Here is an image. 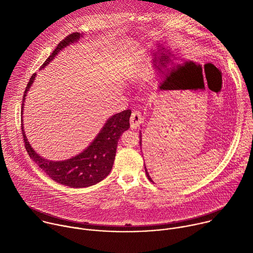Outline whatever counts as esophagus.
<instances>
[{"mask_svg": "<svg viewBox=\"0 0 253 253\" xmlns=\"http://www.w3.org/2000/svg\"><path fill=\"white\" fill-rule=\"evenodd\" d=\"M143 122V118L141 116V113L139 111H134L131 114L130 117V126L133 129H136L137 127H139V125Z\"/></svg>", "mask_w": 253, "mask_h": 253, "instance_id": "esophagus-1", "label": "esophagus"}]
</instances>
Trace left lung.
Wrapping results in <instances>:
<instances>
[{
	"label": "left lung",
	"instance_id": "8db88e82",
	"mask_svg": "<svg viewBox=\"0 0 253 253\" xmlns=\"http://www.w3.org/2000/svg\"><path fill=\"white\" fill-rule=\"evenodd\" d=\"M139 139H140V142H139V143H140V145H141V144H142V142H141V141H142V135H141V133H140V136H139ZM145 172H146V175H147V177H148V179H149V180H150V181H151V182H153V181H152V179H151V177H150V176H149V173H148V171H147V169H146V166H145Z\"/></svg>",
	"mask_w": 253,
	"mask_h": 253
}]
</instances>
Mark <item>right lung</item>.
I'll return each mask as SVG.
<instances>
[{"instance_id":"right-lung-1","label":"right lung","mask_w":253,"mask_h":253,"mask_svg":"<svg viewBox=\"0 0 253 253\" xmlns=\"http://www.w3.org/2000/svg\"><path fill=\"white\" fill-rule=\"evenodd\" d=\"M82 34L79 33H72L67 36L57 45L53 53L41 66V69L47 66L65 47L78 42ZM35 77L36 74H33L26 87L22 103V115L27 92L34 83ZM130 110H124L111 116L107 120L94 141L83 152L64 161L47 160L34 151L26 137L22 118L21 127L25 147L30 158L55 182L72 188L89 187L102 181L110 173L115 160L119 138L124 131L130 128Z\"/></svg>"}]
</instances>
